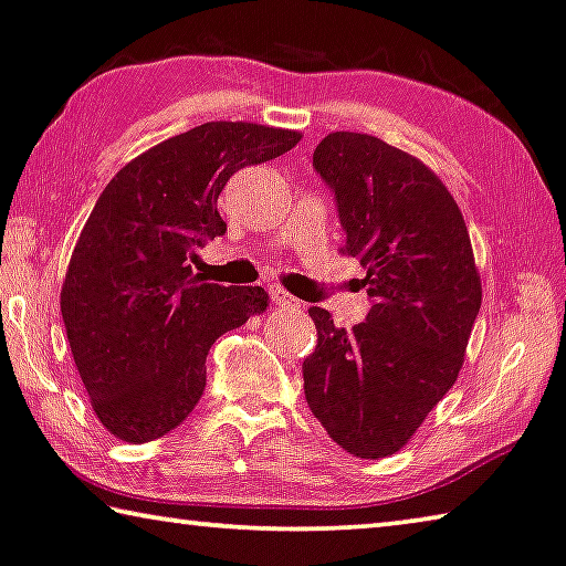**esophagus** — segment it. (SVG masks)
<instances>
[{"mask_svg":"<svg viewBox=\"0 0 566 566\" xmlns=\"http://www.w3.org/2000/svg\"><path fill=\"white\" fill-rule=\"evenodd\" d=\"M269 297H272L274 305H280V307H297V305H300V302L294 300L290 292L282 290L280 284H272V286H269Z\"/></svg>","mask_w":566,"mask_h":566,"instance_id":"1","label":"esophagus"}]
</instances>
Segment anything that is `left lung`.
<instances>
[{
    "instance_id": "8db88e82",
    "label": "left lung",
    "mask_w": 566,
    "mask_h": 566,
    "mask_svg": "<svg viewBox=\"0 0 566 566\" xmlns=\"http://www.w3.org/2000/svg\"><path fill=\"white\" fill-rule=\"evenodd\" d=\"M312 165L335 192L340 254L366 269L374 307L353 331L310 307L317 345L302 364L305 396L343 450L378 460L399 452L458 381L483 286L465 218L421 159L333 132Z\"/></svg>"
}]
</instances>
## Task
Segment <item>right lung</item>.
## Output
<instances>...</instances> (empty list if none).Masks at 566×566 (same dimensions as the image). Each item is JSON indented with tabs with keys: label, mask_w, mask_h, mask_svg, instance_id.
<instances>
[{
	"label": "right lung",
	"mask_w": 566,
	"mask_h": 566,
	"mask_svg": "<svg viewBox=\"0 0 566 566\" xmlns=\"http://www.w3.org/2000/svg\"><path fill=\"white\" fill-rule=\"evenodd\" d=\"M300 132L208 122L124 165L75 241L61 312L78 376L101 424L151 442L196 409L218 337L269 307L261 286L192 274L206 241L226 233L218 196L233 172L290 151Z\"/></svg>",
	"instance_id": "right-lung-1"
}]
</instances>
